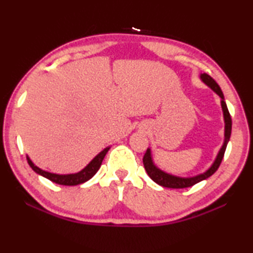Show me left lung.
<instances>
[{
	"mask_svg": "<svg viewBox=\"0 0 253 253\" xmlns=\"http://www.w3.org/2000/svg\"><path fill=\"white\" fill-rule=\"evenodd\" d=\"M200 79L204 84H207L210 89H212V90L221 98L220 102H221V108H222V113H223V119H224L223 144H222L219 153L216 154L215 160H214L211 166H210L207 170H204L203 173H200L198 175H194V176H188V177L177 176V175H173V174L164 172V170L161 169L158 166H156L155 163H154L151 148H147V151L145 153L144 158H143L144 168L146 169V173L148 174V176L161 186L169 187V188H185V187L193 186L196 183H200L201 181H204V179L212 176V175L216 172L217 169H219L221 162L223 160L226 145H228L230 140L231 129H232V121H231V116L229 114L228 107H226V104H225L223 92H222L219 84H217L215 81H214V79H212L211 77L207 74H201Z\"/></svg>",
	"mask_w": 253,
	"mask_h": 253,
	"instance_id": "8db88e82",
	"label": "left lung"
}]
</instances>
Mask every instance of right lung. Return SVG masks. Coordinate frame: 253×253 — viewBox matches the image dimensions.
<instances>
[{"label": "right lung", "instance_id": "add662e5", "mask_svg": "<svg viewBox=\"0 0 253 253\" xmlns=\"http://www.w3.org/2000/svg\"><path fill=\"white\" fill-rule=\"evenodd\" d=\"M109 148H110V146L102 149L99 154H97V155L92 158L90 163H89L85 168L81 169L80 172L75 173V174L51 173V172H48V170L41 169L40 168H38L37 165H34V163L31 161V158H30L28 155H27V160H28L30 168H31L34 172L41 175V176L50 179V181H52L53 183L60 184V185H69V186L70 185H79V184H83L84 182L89 181V179H90L93 175L98 172V169H100L101 163H102V161H104V157L106 156L107 152L109 151Z\"/></svg>", "mask_w": 253, "mask_h": 253}]
</instances>
